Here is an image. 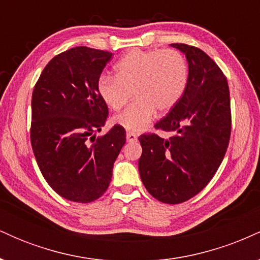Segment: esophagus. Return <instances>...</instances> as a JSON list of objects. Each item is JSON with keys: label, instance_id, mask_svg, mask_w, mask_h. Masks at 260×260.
Segmentation results:
<instances>
[{"label": "esophagus", "instance_id": "34e87169", "mask_svg": "<svg viewBox=\"0 0 260 260\" xmlns=\"http://www.w3.org/2000/svg\"><path fill=\"white\" fill-rule=\"evenodd\" d=\"M126 138H127V142L133 143V142H137V139H138V137H137V134H136V133L128 132V133H127V136H126Z\"/></svg>", "mask_w": 260, "mask_h": 260}]
</instances>
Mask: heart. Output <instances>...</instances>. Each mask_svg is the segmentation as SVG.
<instances>
[{
	"label": "heart",
	"mask_w": 260,
	"mask_h": 260,
	"mask_svg": "<svg viewBox=\"0 0 260 260\" xmlns=\"http://www.w3.org/2000/svg\"><path fill=\"white\" fill-rule=\"evenodd\" d=\"M116 74H103L98 91L112 110L126 106L133 92L136 101L113 118L117 126L133 133L144 129L156 110L168 112L181 100L189 71L186 58L176 50H134L117 62Z\"/></svg>",
	"instance_id": "obj_1"
}]
</instances>
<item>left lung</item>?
<instances>
[{"label":"left lung","mask_w":260,"mask_h":260,"mask_svg":"<svg viewBox=\"0 0 260 260\" xmlns=\"http://www.w3.org/2000/svg\"><path fill=\"white\" fill-rule=\"evenodd\" d=\"M186 55L188 84L168 116L155 124L172 132L164 139L142 134L138 168L143 184L166 204L193 198L210 182L222 162L231 136V107L226 77L201 49L171 44Z\"/></svg>","instance_id":"1"}]
</instances>
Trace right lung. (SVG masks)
Instances as JSON below:
<instances>
[{
	"mask_svg": "<svg viewBox=\"0 0 260 260\" xmlns=\"http://www.w3.org/2000/svg\"><path fill=\"white\" fill-rule=\"evenodd\" d=\"M112 53L78 46L55 56L31 96L30 140L49 186L68 201L90 203L106 192L126 131L113 126L95 139L109 109L98 91ZM92 143H90V142Z\"/></svg>",
	"mask_w": 260,
	"mask_h": 260,
	"instance_id": "add662e5",
	"label": "right lung"
}]
</instances>
